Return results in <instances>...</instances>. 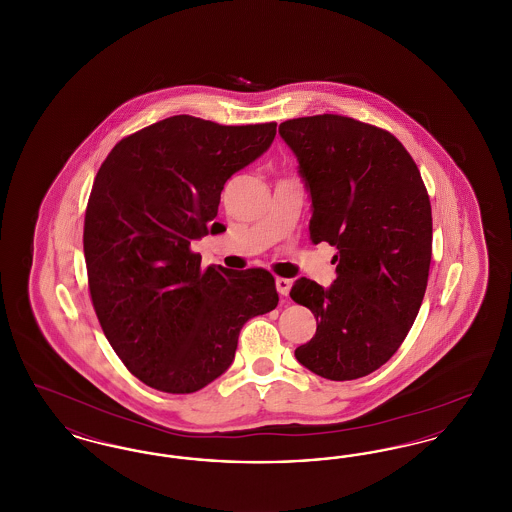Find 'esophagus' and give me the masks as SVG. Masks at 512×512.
<instances>
[{
  "label": "esophagus",
  "mask_w": 512,
  "mask_h": 512,
  "mask_svg": "<svg viewBox=\"0 0 512 512\" xmlns=\"http://www.w3.org/2000/svg\"><path fill=\"white\" fill-rule=\"evenodd\" d=\"M276 290L280 295H288L292 290V280L290 278H282V276H276Z\"/></svg>",
  "instance_id": "34e87169"
}]
</instances>
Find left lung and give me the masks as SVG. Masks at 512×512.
<instances>
[{"label":"left lung","instance_id":"8db88e82","mask_svg":"<svg viewBox=\"0 0 512 512\" xmlns=\"http://www.w3.org/2000/svg\"><path fill=\"white\" fill-rule=\"evenodd\" d=\"M313 199L311 240L338 247L334 284L309 278L293 301L317 317L295 357L328 380H357L388 363L422 305L432 261V207L420 171L384 128L343 115L282 122Z\"/></svg>","mask_w":512,"mask_h":512}]
</instances>
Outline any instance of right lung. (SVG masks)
I'll list each match as a JSON object with an SVG mask.
<instances>
[{"label":"right lung","mask_w":512,"mask_h":512,"mask_svg":"<svg viewBox=\"0 0 512 512\" xmlns=\"http://www.w3.org/2000/svg\"><path fill=\"white\" fill-rule=\"evenodd\" d=\"M274 136L276 122L176 115L122 138L99 167L82 240L90 297L119 359L153 390L211 384L232 365L245 322L278 305L265 268H201L192 251L226 230L215 222L224 182Z\"/></svg>","instance_id":"add662e5"}]
</instances>
